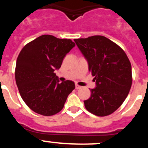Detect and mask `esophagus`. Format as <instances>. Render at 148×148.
I'll return each mask as SVG.
<instances>
[{"mask_svg":"<svg viewBox=\"0 0 148 148\" xmlns=\"http://www.w3.org/2000/svg\"><path fill=\"white\" fill-rule=\"evenodd\" d=\"M82 87H81V86H80L79 85H78V84H75V88L76 90H79V89H80V88H81Z\"/></svg>","mask_w":148,"mask_h":148,"instance_id":"esophagus-1","label":"esophagus"}]
</instances>
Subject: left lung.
I'll use <instances>...</instances> for the list:
<instances>
[{
    "instance_id": "8db88e82",
    "label": "left lung",
    "mask_w": 148,
    "mask_h": 148,
    "mask_svg": "<svg viewBox=\"0 0 148 148\" xmlns=\"http://www.w3.org/2000/svg\"><path fill=\"white\" fill-rule=\"evenodd\" d=\"M87 59L97 87L84 101L90 113L103 117L111 115L123 104L132 84V65L120 47L101 35L74 39Z\"/></svg>"
}]
</instances>
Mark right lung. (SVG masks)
<instances>
[{
	"label": "right lung",
	"mask_w": 148,
	"mask_h": 148,
	"mask_svg": "<svg viewBox=\"0 0 148 148\" xmlns=\"http://www.w3.org/2000/svg\"><path fill=\"white\" fill-rule=\"evenodd\" d=\"M75 46L70 39L43 35L25 45L18 54L15 80L20 95L32 111L51 116L63 108L75 88L72 81L59 83L54 73Z\"/></svg>",
	"instance_id": "add662e5"
}]
</instances>
